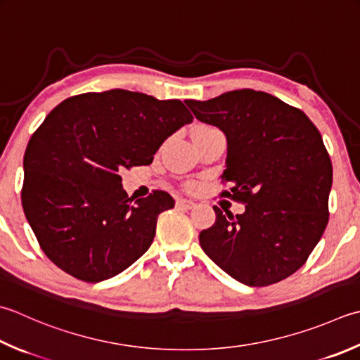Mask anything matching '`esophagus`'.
I'll return each mask as SVG.
<instances>
[{
    "label": "esophagus",
    "mask_w": 360,
    "mask_h": 360,
    "mask_svg": "<svg viewBox=\"0 0 360 360\" xmlns=\"http://www.w3.org/2000/svg\"><path fill=\"white\" fill-rule=\"evenodd\" d=\"M176 206H178L179 209H192L195 206V202L192 200H186V198H181L178 200V202H176Z\"/></svg>",
    "instance_id": "obj_1"
}]
</instances>
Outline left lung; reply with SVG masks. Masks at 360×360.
<instances>
[{
    "label": "left lung",
    "mask_w": 360,
    "mask_h": 360,
    "mask_svg": "<svg viewBox=\"0 0 360 360\" xmlns=\"http://www.w3.org/2000/svg\"><path fill=\"white\" fill-rule=\"evenodd\" d=\"M202 123L226 137L224 192L245 212L224 215L200 232V245L231 278L250 287L279 283L297 271L328 224L333 164L304 112L265 91L231 90L186 101Z\"/></svg>",
    "instance_id": "obj_1"
}]
</instances>
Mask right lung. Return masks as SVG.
<instances>
[{
    "label": "right lung",
    "instance_id": "right-lung-1",
    "mask_svg": "<svg viewBox=\"0 0 360 360\" xmlns=\"http://www.w3.org/2000/svg\"><path fill=\"white\" fill-rule=\"evenodd\" d=\"M192 114L179 100L112 89L62 101L27 143L21 202L48 259L86 283H101L143 256L158 217L174 206L156 190L131 200L120 172L148 165Z\"/></svg>",
    "mask_w": 360,
    "mask_h": 360
}]
</instances>
